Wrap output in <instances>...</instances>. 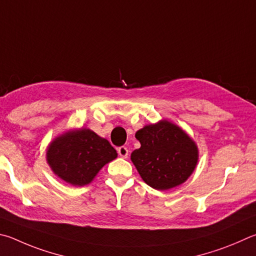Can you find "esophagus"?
<instances>
[{
  "label": "esophagus",
  "instance_id": "esophagus-1",
  "mask_svg": "<svg viewBox=\"0 0 256 256\" xmlns=\"http://www.w3.org/2000/svg\"><path fill=\"white\" fill-rule=\"evenodd\" d=\"M118 156H122V158H124V159H126L128 156V148H125V146H120V148H118Z\"/></svg>",
  "mask_w": 256,
  "mask_h": 256
}]
</instances>
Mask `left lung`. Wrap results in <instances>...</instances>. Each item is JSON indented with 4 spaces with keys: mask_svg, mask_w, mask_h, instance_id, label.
Returning a JSON list of instances; mask_svg holds the SVG:
<instances>
[{
    "mask_svg": "<svg viewBox=\"0 0 256 256\" xmlns=\"http://www.w3.org/2000/svg\"><path fill=\"white\" fill-rule=\"evenodd\" d=\"M141 148L131 161L144 182L156 190H169L187 181L198 164L196 142L168 120L148 124L136 133Z\"/></svg>",
    "mask_w": 256,
    "mask_h": 256,
    "instance_id": "left-lung-1",
    "label": "left lung"
}]
</instances>
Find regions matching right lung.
<instances>
[{"label":"right lung","instance_id":"add662e5","mask_svg":"<svg viewBox=\"0 0 256 256\" xmlns=\"http://www.w3.org/2000/svg\"><path fill=\"white\" fill-rule=\"evenodd\" d=\"M118 158L106 138L90 128L70 130L54 138L47 148L46 159L52 172L72 186H86L100 170Z\"/></svg>","mask_w":256,"mask_h":256}]
</instances>
